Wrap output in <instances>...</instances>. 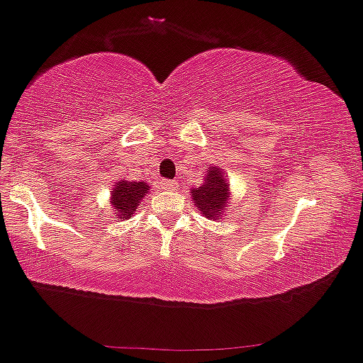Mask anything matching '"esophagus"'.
<instances>
[{"label": "esophagus", "mask_w": 363, "mask_h": 363, "mask_svg": "<svg viewBox=\"0 0 363 363\" xmlns=\"http://www.w3.org/2000/svg\"><path fill=\"white\" fill-rule=\"evenodd\" d=\"M162 189L171 190V192H173V190L178 189V182L177 180H164L162 182Z\"/></svg>", "instance_id": "1"}]
</instances>
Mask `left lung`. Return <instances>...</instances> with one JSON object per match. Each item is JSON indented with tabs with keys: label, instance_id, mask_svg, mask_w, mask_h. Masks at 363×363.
<instances>
[{
	"label": "left lung",
	"instance_id": "left-lung-1",
	"mask_svg": "<svg viewBox=\"0 0 363 363\" xmlns=\"http://www.w3.org/2000/svg\"><path fill=\"white\" fill-rule=\"evenodd\" d=\"M204 183L192 190V201L196 208L209 220H221V214L228 208L230 183L221 167H208Z\"/></svg>",
	"mask_w": 363,
	"mask_h": 363
}]
</instances>
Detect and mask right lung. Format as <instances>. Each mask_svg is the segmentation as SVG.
Segmentation results:
<instances>
[{"mask_svg": "<svg viewBox=\"0 0 363 363\" xmlns=\"http://www.w3.org/2000/svg\"><path fill=\"white\" fill-rule=\"evenodd\" d=\"M150 186L145 182H128L119 180L114 185L111 194L112 208H114L118 220H128L138 209L140 201L149 194Z\"/></svg>", "mask_w": 363, "mask_h": 363, "instance_id": "add662e5", "label": "right lung"}]
</instances>
